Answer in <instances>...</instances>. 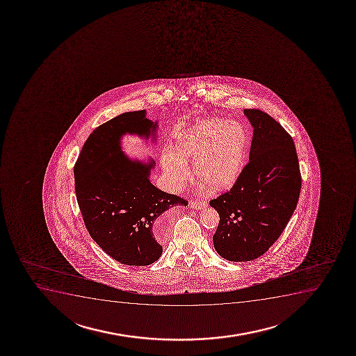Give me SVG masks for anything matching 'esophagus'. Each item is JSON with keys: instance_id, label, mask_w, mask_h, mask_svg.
<instances>
[{"instance_id": "obj_1", "label": "esophagus", "mask_w": 356, "mask_h": 356, "mask_svg": "<svg viewBox=\"0 0 356 356\" xmlns=\"http://www.w3.org/2000/svg\"><path fill=\"white\" fill-rule=\"evenodd\" d=\"M189 206L194 209H204L209 206V204L205 201H191Z\"/></svg>"}]
</instances>
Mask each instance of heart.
<instances>
[{"label":"heart","mask_w":356,"mask_h":356,"mask_svg":"<svg viewBox=\"0 0 356 356\" xmlns=\"http://www.w3.org/2000/svg\"><path fill=\"white\" fill-rule=\"evenodd\" d=\"M249 149V136L242 125L209 118L177 134L172 152L161 157L168 186L182 187L189 176L187 162H193L197 180L209 192L232 188L242 174Z\"/></svg>","instance_id":"1"}]
</instances>
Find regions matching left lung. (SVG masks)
Returning <instances> with one entry per match:
<instances>
[{"label": "left lung", "mask_w": 356, "mask_h": 356, "mask_svg": "<svg viewBox=\"0 0 356 356\" xmlns=\"http://www.w3.org/2000/svg\"><path fill=\"white\" fill-rule=\"evenodd\" d=\"M254 127L249 163L229 192L209 201L219 224L214 249L222 259L244 262L272 247L297 207L301 175L292 137L269 114L244 109Z\"/></svg>", "instance_id": "obj_1"}]
</instances>
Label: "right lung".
Instances as JSON below:
<instances>
[{
	"label": "right lung",
	"mask_w": 356,
	"mask_h": 356,
	"mask_svg": "<svg viewBox=\"0 0 356 356\" xmlns=\"http://www.w3.org/2000/svg\"><path fill=\"white\" fill-rule=\"evenodd\" d=\"M157 122L147 111L127 112L92 131L74 167L75 192L84 225L107 255L127 266H147L162 255V216L182 197L150 182L154 159H131L122 150V136L156 140Z\"/></svg>",
	"instance_id": "obj_1"
}]
</instances>
